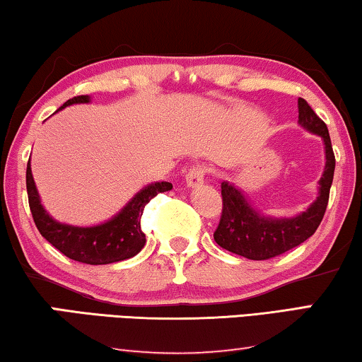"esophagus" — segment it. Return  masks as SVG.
Listing matches in <instances>:
<instances>
[{
	"label": "esophagus",
	"instance_id": "esophagus-1",
	"mask_svg": "<svg viewBox=\"0 0 362 362\" xmlns=\"http://www.w3.org/2000/svg\"><path fill=\"white\" fill-rule=\"evenodd\" d=\"M204 177H205V168L200 165H196L187 171L186 185H187V187H196L199 185H202Z\"/></svg>",
	"mask_w": 362,
	"mask_h": 362
}]
</instances>
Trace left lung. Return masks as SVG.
Wrapping results in <instances>:
<instances>
[{
	"instance_id": "1",
	"label": "left lung",
	"mask_w": 362,
	"mask_h": 362,
	"mask_svg": "<svg viewBox=\"0 0 362 362\" xmlns=\"http://www.w3.org/2000/svg\"><path fill=\"white\" fill-rule=\"evenodd\" d=\"M298 123L305 131L322 137L325 150L324 173L319 180V194L304 212L296 216H272L254 207L241 189L230 181L221 182L223 210L218 228L214 233L215 243L233 254L251 260H267L276 257L299 246L310 238L324 218L329 194L335 173L330 134L327 124L304 98H298Z\"/></svg>"
}]
</instances>
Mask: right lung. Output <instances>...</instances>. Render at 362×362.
Masks as SVG:
<instances>
[{
	"label": "right lung",
	"mask_w": 362,
	"mask_h": 362,
	"mask_svg": "<svg viewBox=\"0 0 362 362\" xmlns=\"http://www.w3.org/2000/svg\"><path fill=\"white\" fill-rule=\"evenodd\" d=\"M76 103H90V95H79L66 102V107ZM27 194H29V205L33 221L47 241L63 252L66 257L82 264L105 265L119 262L134 257L141 252L146 244V235L141 230V216L146 205L157 194L173 189L168 181L152 182L142 187L129 202H127L118 214L100 225L76 226L69 223H61L49 215L42 205L40 194L37 191L35 181L32 176L30 160L27 163Z\"/></svg>",
	"instance_id": "obj_1"
}]
</instances>
